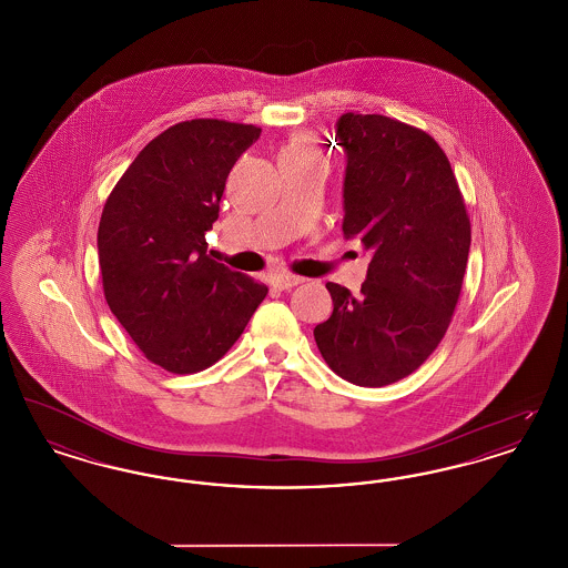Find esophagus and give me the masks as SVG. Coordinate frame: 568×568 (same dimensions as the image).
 <instances>
[{"label": "esophagus", "mask_w": 568, "mask_h": 568, "mask_svg": "<svg viewBox=\"0 0 568 568\" xmlns=\"http://www.w3.org/2000/svg\"><path fill=\"white\" fill-rule=\"evenodd\" d=\"M302 281H304V278L296 276V274H276V276H274V285H276L278 290H292V287L300 285Z\"/></svg>", "instance_id": "34e87169"}]
</instances>
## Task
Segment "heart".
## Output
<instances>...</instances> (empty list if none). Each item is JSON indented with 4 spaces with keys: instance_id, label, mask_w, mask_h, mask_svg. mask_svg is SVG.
Here are the masks:
<instances>
[{
    "instance_id": "obj_1",
    "label": "heart",
    "mask_w": 568,
    "mask_h": 568,
    "mask_svg": "<svg viewBox=\"0 0 568 568\" xmlns=\"http://www.w3.org/2000/svg\"><path fill=\"white\" fill-rule=\"evenodd\" d=\"M281 151H317V149H315V142L311 135L300 134L292 138Z\"/></svg>"
}]
</instances>
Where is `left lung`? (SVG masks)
Segmentation results:
<instances>
[{
    "mask_svg": "<svg viewBox=\"0 0 568 568\" xmlns=\"http://www.w3.org/2000/svg\"><path fill=\"white\" fill-rule=\"evenodd\" d=\"M343 232L373 251L357 296L327 283L329 320L315 327L325 364L353 385L383 387L417 371L458 304L470 221L433 135L383 114L345 112Z\"/></svg>",
    "mask_w": 568,
    "mask_h": 568,
    "instance_id": "1",
    "label": "left lung"
}]
</instances>
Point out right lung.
Segmentation results:
<instances>
[{"mask_svg": "<svg viewBox=\"0 0 568 568\" xmlns=\"http://www.w3.org/2000/svg\"><path fill=\"white\" fill-rule=\"evenodd\" d=\"M260 134L219 119L176 123L138 153L104 204V296L138 349L168 373L213 366L268 294L206 253L227 174Z\"/></svg>", "mask_w": 568, "mask_h": 568, "instance_id": "1", "label": "right lung"}]
</instances>
